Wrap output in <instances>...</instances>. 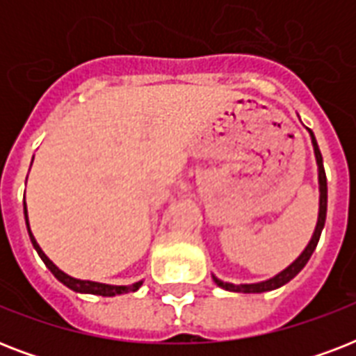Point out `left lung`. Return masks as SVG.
Instances as JSON below:
<instances>
[{"mask_svg":"<svg viewBox=\"0 0 356 356\" xmlns=\"http://www.w3.org/2000/svg\"><path fill=\"white\" fill-rule=\"evenodd\" d=\"M310 138H312V145H314V155L316 162H318V179H320V214H318V223H316L314 234L310 238L309 245L305 248V251L299 254L298 259L293 260L292 264L288 266L286 270H282L281 273H277L275 277H271L268 281L262 282H254V284H233V282H223L220 281L218 277H214V282L218 286L223 288V290H229V292H242V293H262V292H270V290H275V288L286 284L288 281H292L293 277L298 275L299 271L303 270L305 264L309 262V259L314 253L316 245L320 242L321 231H323V225H325V218H327V177H325V168H323V159H321L320 147H318V142L314 138V133L310 131Z\"/></svg>","mask_w":356,"mask_h":356,"instance_id":"left-lung-1","label":"left lung"}]
</instances>
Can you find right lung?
<instances>
[{
	"label": "right lung",
	"instance_id": "right-lung-1",
	"mask_svg": "<svg viewBox=\"0 0 356 356\" xmlns=\"http://www.w3.org/2000/svg\"><path fill=\"white\" fill-rule=\"evenodd\" d=\"M24 211H25V223H27V231H29L33 248L36 249V253L40 254V259L44 260V264L49 268V271H51L53 275L57 277L58 281L63 282V284H66L70 290H74V292H79V293H96V296H103V298H113V296H118V293L136 292V290L142 286V281L134 282V284H129V286H113V284H103V282H94V281H81V279H74V277L66 275L64 271L58 270L57 266L47 259L46 253H44V251L40 249V245L36 243L35 236H33V233H31V229H29V222H27V207H25V203H24Z\"/></svg>",
	"mask_w": 356,
	"mask_h": 356
}]
</instances>
